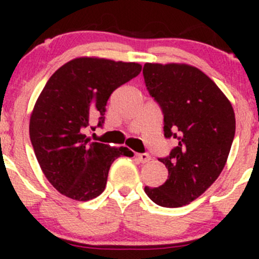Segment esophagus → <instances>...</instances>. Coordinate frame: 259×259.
Instances as JSON below:
<instances>
[{"mask_svg": "<svg viewBox=\"0 0 259 259\" xmlns=\"http://www.w3.org/2000/svg\"><path fill=\"white\" fill-rule=\"evenodd\" d=\"M135 156H137L138 160L140 161V163H149L150 161V155L149 154H135Z\"/></svg>", "mask_w": 259, "mask_h": 259, "instance_id": "34e87169", "label": "esophagus"}]
</instances>
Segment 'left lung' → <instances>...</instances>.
<instances>
[{"label":"left lung","mask_w":259,"mask_h":259,"mask_svg":"<svg viewBox=\"0 0 259 259\" xmlns=\"http://www.w3.org/2000/svg\"><path fill=\"white\" fill-rule=\"evenodd\" d=\"M145 85L164 114V135L178 144L159 159L169 176L158 188L145 187L154 203L178 208L197 199L223 170L236 133L233 106L199 69L187 64H151Z\"/></svg>","instance_id":"8db88e82"}]
</instances>
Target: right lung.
Listing matches in <instances>:
<instances>
[{
	"label": "right lung",
	"instance_id": "1",
	"mask_svg": "<svg viewBox=\"0 0 259 259\" xmlns=\"http://www.w3.org/2000/svg\"><path fill=\"white\" fill-rule=\"evenodd\" d=\"M142 65L104 57H76L52 74L30 116V139L40 168L52 187L67 198L86 202L104 192L109 169L125 146L91 142L90 117L104 122L106 103L122 83L140 74Z\"/></svg>",
	"mask_w": 259,
	"mask_h": 259
}]
</instances>
